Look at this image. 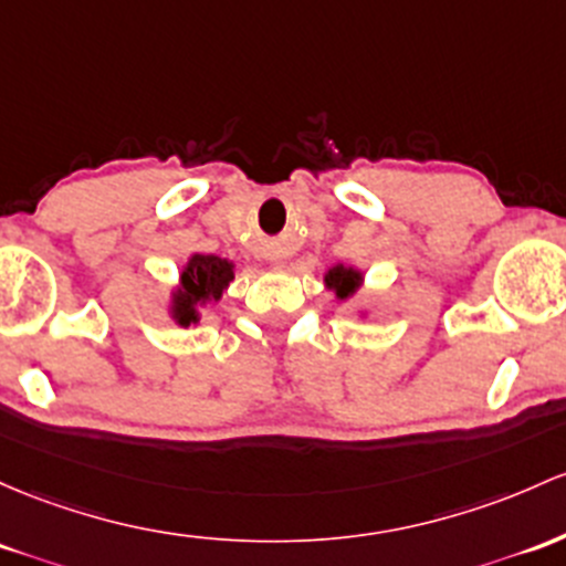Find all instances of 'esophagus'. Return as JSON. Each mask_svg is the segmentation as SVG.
<instances>
[{
    "label": "esophagus",
    "mask_w": 566,
    "mask_h": 566,
    "mask_svg": "<svg viewBox=\"0 0 566 566\" xmlns=\"http://www.w3.org/2000/svg\"><path fill=\"white\" fill-rule=\"evenodd\" d=\"M271 263H276V265H279V260H276V258H271Z\"/></svg>",
    "instance_id": "1"
}]
</instances>
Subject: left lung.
I'll return each mask as SVG.
<instances>
[{
  "label": "left lung",
  "mask_w": 566,
  "mask_h": 566,
  "mask_svg": "<svg viewBox=\"0 0 566 566\" xmlns=\"http://www.w3.org/2000/svg\"><path fill=\"white\" fill-rule=\"evenodd\" d=\"M359 273L354 271V269H344V265H335V269L327 273V287H333L335 293H338V297L340 301H344V297H349V295H354V290L359 287Z\"/></svg>",
  "instance_id": "left-lung-1"
}]
</instances>
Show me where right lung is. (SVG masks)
I'll use <instances>...</instances> for the list:
<instances>
[{"instance_id": "add662e5", "label": "right lung", "mask_w": 566, "mask_h": 566, "mask_svg": "<svg viewBox=\"0 0 566 566\" xmlns=\"http://www.w3.org/2000/svg\"><path fill=\"white\" fill-rule=\"evenodd\" d=\"M233 279V265L217 254H192L188 269L179 279V290L174 295V316L179 325H196L198 303L220 301L222 290Z\"/></svg>"}]
</instances>
